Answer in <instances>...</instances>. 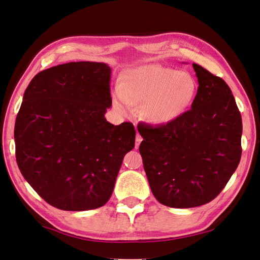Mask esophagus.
Returning <instances> with one entry per match:
<instances>
[{
  "label": "esophagus",
  "instance_id": "obj_1",
  "mask_svg": "<svg viewBox=\"0 0 260 260\" xmlns=\"http://www.w3.org/2000/svg\"><path fill=\"white\" fill-rule=\"evenodd\" d=\"M142 141H143V137L139 135V133L137 132V135H136V144H135V147L136 148H138L139 147V144L142 143Z\"/></svg>",
  "mask_w": 260,
  "mask_h": 260
}]
</instances>
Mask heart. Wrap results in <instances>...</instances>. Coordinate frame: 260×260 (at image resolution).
<instances>
[{"mask_svg":"<svg viewBox=\"0 0 260 260\" xmlns=\"http://www.w3.org/2000/svg\"><path fill=\"white\" fill-rule=\"evenodd\" d=\"M196 92L197 82L189 72L156 63L143 64L121 73L113 105L124 114L129 106L142 105L141 114L146 122L164 126L188 111Z\"/></svg>","mask_w":260,"mask_h":260,"instance_id":"1","label":"heart"}]
</instances>
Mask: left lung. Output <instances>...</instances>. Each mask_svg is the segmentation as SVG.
<instances>
[{
	"label": "left lung",
	"mask_w": 260,
	"mask_h": 260,
	"mask_svg": "<svg viewBox=\"0 0 260 260\" xmlns=\"http://www.w3.org/2000/svg\"><path fill=\"white\" fill-rule=\"evenodd\" d=\"M198 92L191 109L169 125L138 126L152 194L164 205L188 209L215 199L242 155V116L224 80L193 63Z\"/></svg>",
	"instance_id": "8db88e82"
}]
</instances>
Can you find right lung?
Masks as SVG:
<instances>
[{
  "mask_svg": "<svg viewBox=\"0 0 260 260\" xmlns=\"http://www.w3.org/2000/svg\"><path fill=\"white\" fill-rule=\"evenodd\" d=\"M112 69L104 62L59 64L36 75L16 117V161L46 202L64 211L103 206L123 158L135 146L131 123L113 125Z\"/></svg>",
  "mask_w": 260,
  "mask_h": 260,
  "instance_id": "obj_1",
  "label": "right lung"
}]
</instances>
